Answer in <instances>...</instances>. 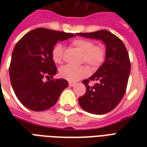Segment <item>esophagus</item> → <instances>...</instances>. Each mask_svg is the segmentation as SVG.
<instances>
[{
    "mask_svg": "<svg viewBox=\"0 0 147 147\" xmlns=\"http://www.w3.org/2000/svg\"><path fill=\"white\" fill-rule=\"evenodd\" d=\"M68 84H69V86H74L75 85H76V83H71V82H69V83H68Z\"/></svg>",
    "mask_w": 147,
    "mask_h": 147,
    "instance_id": "obj_1",
    "label": "esophagus"
}]
</instances>
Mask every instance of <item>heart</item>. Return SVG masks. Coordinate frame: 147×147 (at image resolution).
<instances>
[{"mask_svg": "<svg viewBox=\"0 0 147 147\" xmlns=\"http://www.w3.org/2000/svg\"><path fill=\"white\" fill-rule=\"evenodd\" d=\"M72 45L82 53V61L88 64L92 67L100 66L105 60V50L102 46L94 45V42L86 39H76L72 42ZM64 47L61 44H57L52 52V58L56 64H61L63 60ZM59 73L63 79L76 82L86 76L88 70L85 66H73L67 64L60 68Z\"/></svg>", "mask_w": 147, "mask_h": 147, "instance_id": "obj_1", "label": "heart"}]
</instances>
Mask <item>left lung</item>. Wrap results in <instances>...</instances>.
<instances>
[{"mask_svg": "<svg viewBox=\"0 0 147 147\" xmlns=\"http://www.w3.org/2000/svg\"><path fill=\"white\" fill-rule=\"evenodd\" d=\"M76 34L101 40L105 45V61L95 73L83 81L86 91L79 98V103L83 110L90 113H107L117 107L126 91L131 71L127 49L118 37L108 30ZM90 81L97 83L90 87L88 85Z\"/></svg>", "mask_w": 147, "mask_h": 147, "instance_id": "obj_1", "label": "left lung"}]
</instances>
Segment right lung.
I'll use <instances>...</instances> for the list:
<instances>
[{
    "label": "right lung",
    "mask_w": 147,
    "mask_h": 147,
    "mask_svg": "<svg viewBox=\"0 0 147 147\" xmlns=\"http://www.w3.org/2000/svg\"><path fill=\"white\" fill-rule=\"evenodd\" d=\"M73 37L70 33L37 28L17 42L11 54L9 76L12 89L25 107L36 112L51 108L68 86L64 79L44 82L43 78H53L57 72L52 58L57 42Z\"/></svg>",
    "instance_id": "1"
}]
</instances>
